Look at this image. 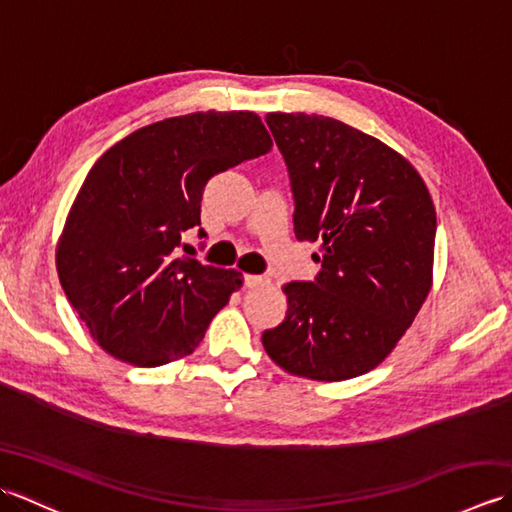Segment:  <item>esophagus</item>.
I'll return each instance as SVG.
<instances>
[{
  "label": "esophagus",
  "instance_id": "obj_1",
  "mask_svg": "<svg viewBox=\"0 0 512 512\" xmlns=\"http://www.w3.org/2000/svg\"><path fill=\"white\" fill-rule=\"evenodd\" d=\"M266 277H259V275H244V284L246 288H257V286H264L266 284Z\"/></svg>",
  "mask_w": 512,
  "mask_h": 512
}]
</instances>
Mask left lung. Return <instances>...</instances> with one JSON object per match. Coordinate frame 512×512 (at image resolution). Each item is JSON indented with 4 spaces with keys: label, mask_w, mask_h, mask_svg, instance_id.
I'll use <instances>...</instances> for the list:
<instances>
[{
    "label": "left lung",
    "mask_w": 512,
    "mask_h": 512,
    "mask_svg": "<svg viewBox=\"0 0 512 512\" xmlns=\"http://www.w3.org/2000/svg\"><path fill=\"white\" fill-rule=\"evenodd\" d=\"M295 195V235L319 242L314 281H290L286 321L262 334L288 374L347 380L402 339L433 281L436 206L398 151L317 114L266 116Z\"/></svg>",
    "instance_id": "1"
}]
</instances>
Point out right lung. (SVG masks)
<instances>
[{
	"label": "right lung",
	"mask_w": 512,
	"mask_h": 512,
	"mask_svg": "<svg viewBox=\"0 0 512 512\" xmlns=\"http://www.w3.org/2000/svg\"><path fill=\"white\" fill-rule=\"evenodd\" d=\"M270 147L253 112H195L136 129L94 162L57 242V273L107 354L158 367L200 345L242 273L173 250L200 226L206 182Z\"/></svg>",
	"instance_id": "right-lung-1"
}]
</instances>
